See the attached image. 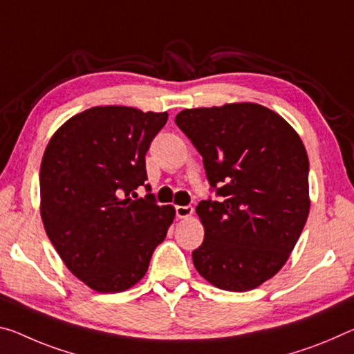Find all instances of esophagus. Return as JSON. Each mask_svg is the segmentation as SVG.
<instances>
[{
  "mask_svg": "<svg viewBox=\"0 0 354 354\" xmlns=\"http://www.w3.org/2000/svg\"><path fill=\"white\" fill-rule=\"evenodd\" d=\"M194 214V206H176V216L179 218H187Z\"/></svg>",
  "mask_w": 354,
  "mask_h": 354,
  "instance_id": "1",
  "label": "esophagus"
}]
</instances>
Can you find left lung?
Here are the masks:
<instances>
[{
	"mask_svg": "<svg viewBox=\"0 0 354 354\" xmlns=\"http://www.w3.org/2000/svg\"><path fill=\"white\" fill-rule=\"evenodd\" d=\"M178 127L203 157L218 200H201L205 239L194 266L214 287L249 291L280 271L306 225L308 157L301 137L266 106L187 109Z\"/></svg>",
	"mask_w": 354,
	"mask_h": 354,
	"instance_id": "obj_1",
	"label": "left lung"
}]
</instances>
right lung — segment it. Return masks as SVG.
<instances>
[{
  "mask_svg": "<svg viewBox=\"0 0 354 354\" xmlns=\"http://www.w3.org/2000/svg\"><path fill=\"white\" fill-rule=\"evenodd\" d=\"M167 120V111L93 106L67 120L44 153V228L67 269L99 293L140 282L175 218V207L159 206L153 194L131 198L148 179L145 156Z\"/></svg>",
  "mask_w": 354,
  "mask_h": 354,
  "instance_id": "1",
  "label": "right lung"
}]
</instances>
